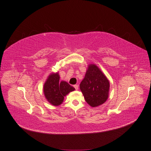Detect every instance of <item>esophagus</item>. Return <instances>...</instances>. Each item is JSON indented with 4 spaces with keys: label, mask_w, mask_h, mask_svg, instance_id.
<instances>
[{
    "label": "esophagus",
    "mask_w": 151,
    "mask_h": 151,
    "mask_svg": "<svg viewBox=\"0 0 151 151\" xmlns=\"http://www.w3.org/2000/svg\"><path fill=\"white\" fill-rule=\"evenodd\" d=\"M73 87L75 88V89H76V90H78V88H79V86L78 85V84H75V85L73 86Z\"/></svg>",
    "instance_id": "34e87169"
}]
</instances>
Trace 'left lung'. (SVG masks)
<instances>
[{"instance_id": "left-lung-1", "label": "left lung", "mask_w": 151, "mask_h": 151, "mask_svg": "<svg viewBox=\"0 0 151 151\" xmlns=\"http://www.w3.org/2000/svg\"><path fill=\"white\" fill-rule=\"evenodd\" d=\"M79 87L86 102L93 108L104 104L108 98L109 81L95 64L88 65Z\"/></svg>"}]
</instances>
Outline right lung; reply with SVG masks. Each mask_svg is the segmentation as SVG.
<instances>
[{
  "instance_id": "obj_1",
  "label": "right lung",
  "mask_w": 151,
  "mask_h": 151,
  "mask_svg": "<svg viewBox=\"0 0 151 151\" xmlns=\"http://www.w3.org/2000/svg\"><path fill=\"white\" fill-rule=\"evenodd\" d=\"M58 72L51 73L44 83L43 90L47 101L50 104L58 106L63 103L64 97L70 92L75 90L65 81H60Z\"/></svg>"
}]
</instances>
